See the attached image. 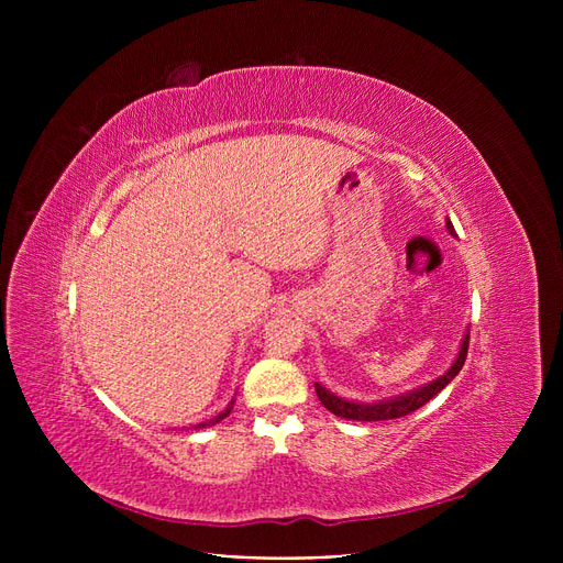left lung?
<instances>
[{
  "instance_id": "1",
  "label": "left lung",
  "mask_w": 563,
  "mask_h": 563,
  "mask_svg": "<svg viewBox=\"0 0 563 563\" xmlns=\"http://www.w3.org/2000/svg\"><path fill=\"white\" fill-rule=\"evenodd\" d=\"M448 230L454 234V225L452 221L448 219ZM467 344H470V331L463 335V342H461V349H459V356L456 361L452 363V367L433 378L431 383H427V386H420L416 390H410L406 395H399V397H393V399H386V401H376V404H361V401H349V399H342L338 395H333L331 390H327L323 386H319V383H314V390H317V397L319 401L323 404V408H329L333 416L338 418H344V420H356V422H378V420H397V418H404L408 416V412L422 408L429 399H433L442 388H448L452 378L461 372L463 363H465V356H467Z\"/></svg>"
}]
</instances>
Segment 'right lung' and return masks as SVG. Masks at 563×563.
<instances>
[{"mask_svg":"<svg viewBox=\"0 0 563 563\" xmlns=\"http://www.w3.org/2000/svg\"><path fill=\"white\" fill-rule=\"evenodd\" d=\"M232 406H234V399H232V401L228 404V408H225V410H221V412H219V416H217V418H212L210 422H202V424H198V427H194V429H205V427H210V424H217V422H221L223 418H228V416H230V410H232Z\"/></svg>","mask_w":563,"mask_h":563,"instance_id":"add662e5","label":"right lung"}]
</instances>
